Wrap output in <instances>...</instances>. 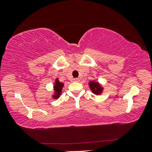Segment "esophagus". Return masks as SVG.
<instances>
[{
	"mask_svg": "<svg viewBox=\"0 0 152 152\" xmlns=\"http://www.w3.org/2000/svg\"><path fill=\"white\" fill-rule=\"evenodd\" d=\"M74 82H79L80 81V79L78 78H76L74 79Z\"/></svg>",
	"mask_w": 152,
	"mask_h": 152,
	"instance_id": "34e87169",
	"label": "esophagus"
}]
</instances>
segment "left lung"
Returning a JSON list of instances; mask_svg holds the SVG:
<instances>
[{
	"instance_id": "obj_1",
	"label": "left lung",
	"mask_w": 152,
	"mask_h": 152,
	"mask_svg": "<svg viewBox=\"0 0 152 152\" xmlns=\"http://www.w3.org/2000/svg\"><path fill=\"white\" fill-rule=\"evenodd\" d=\"M88 85L92 93L96 95H101L104 91V86L95 79L90 80Z\"/></svg>"
}]
</instances>
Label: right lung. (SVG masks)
Segmentation results:
<instances>
[{"instance_id":"obj_1","label":"right lung","mask_w":152,"mask_h":152,"mask_svg":"<svg viewBox=\"0 0 152 152\" xmlns=\"http://www.w3.org/2000/svg\"><path fill=\"white\" fill-rule=\"evenodd\" d=\"M64 83L60 82L58 78H56L53 86V93L51 95L53 99H58V98H60L61 92H62V88H64Z\"/></svg>"}]
</instances>
